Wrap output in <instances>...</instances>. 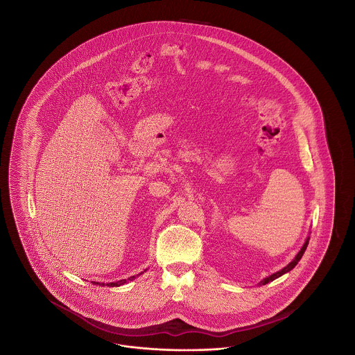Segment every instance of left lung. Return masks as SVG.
I'll return each mask as SVG.
<instances>
[{
    "instance_id": "left-lung-1",
    "label": "left lung",
    "mask_w": 355,
    "mask_h": 355,
    "mask_svg": "<svg viewBox=\"0 0 355 355\" xmlns=\"http://www.w3.org/2000/svg\"><path fill=\"white\" fill-rule=\"evenodd\" d=\"M309 236H307V239H306V242L304 243V246H302V249L300 250V253L297 254L295 255V258L287 265V266H285L282 270L277 271V272H274V274H271V275H269L268 278H265V279H262L258 285H266V284H269V282H271V281H274L275 278H278V277H281V275H284V274H286V272H288L290 270H293L294 268H295V265L300 262V259L302 258V255H304V250H306V248H307V245H309Z\"/></svg>"
}]
</instances>
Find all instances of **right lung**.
<instances>
[{"instance_id":"add662e5","label":"right lung","mask_w":355,"mask_h":355,"mask_svg":"<svg viewBox=\"0 0 355 355\" xmlns=\"http://www.w3.org/2000/svg\"><path fill=\"white\" fill-rule=\"evenodd\" d=\"M139 274H142V272H139ZM138 274V275H139ZM138 275H133V277H130V278H128V279H121V281H117V282H110V284H106V286L114 287V286H121V285H123V284H126L128 281H133L135 277H138ZM93 285H100V286H103L105 284H101V282H93Z\"/></svg>"}]
</instances>
